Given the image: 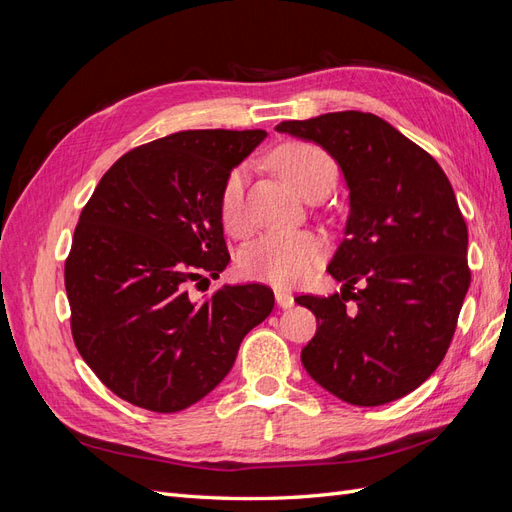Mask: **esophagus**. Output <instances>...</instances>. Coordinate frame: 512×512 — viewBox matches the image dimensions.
I'll list each match as a JSON object with an SVG mask.
<instances>
[{"label":"esophagus","instance_id":"esophagus-1","mask_svg":"<svg viewBox=\"0 0 512 512\" xmlns=\"http://www.w3.org/2000/svg\"><path fill=\"white\" fill-rule=\"evenodd\" d=\"M275 301H277V305H280L282 309H288V307H292L294 305V297L292 294L288 292V290H275Z\"/></svg>","mask_w":512,"mask_h":512}]
</instances>
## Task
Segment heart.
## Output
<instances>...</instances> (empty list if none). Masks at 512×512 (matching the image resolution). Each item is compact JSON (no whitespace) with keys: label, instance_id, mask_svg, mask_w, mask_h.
<instances>
[{"label":"heart","instance_id":"b5f03b06","mask_svg":"<svg viewBox=\"0 0 512 512\" xmlns=\"http://www.w3.org/2000/svg\"><path fill=\"white\" fill-rule=\"evenodd\" d=\"M275 166L303 196L324 183H335L337 164L322 147L294 141L275 151ZM245 166H235L226 175L218 211L226 232L241 237L250 228L245 211ZM329 252L327 239L314 230H271L245 247L239 256V271L247 280L277 288L299 286L312 277Z\"/></svg>","mask_w":512,"mask_h":512}]
</instances>
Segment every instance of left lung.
I'll use <instances>...</instances> for the list:
<instances>
[{
	"label": "left lung",
	"instance_id": "1",
	"mask_svg": "<svg viewBox=\"0 0 512 512\" xmlns=\"http://www.w3.org/2000/svg\"><path fill=\"white\" fill-rule=\"evenodd\" d=\"M275 130L322 145L350 188L346 237L327 269L342 292L294 299L318 322L303 367L352 406L389 404L438 369L470 286L468 226L453 185L378 115L327 113Z\"/></svg>",
	"mask_w": 512,
	"mask_h": 512
}]
</instances>
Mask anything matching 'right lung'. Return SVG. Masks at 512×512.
<instances>
[{"instance_id":"add662e5","label":"right lung","mask_w":512,"mask_h":512,"mask_svg":"<svg viewBox=\"0 0 512 512\" xmlns=\"http://www.w3.org/2000/svg\"><path fill=\"white\" fill-rule=\"evenodd\" d=\"M265 136L183 130L134 147L83 207L64 267L72 339L128 404L162 414L196 404L271 314L273 290L262 284L190 297L228 265L220 188Z\"/></svg>"}]
</instances>
